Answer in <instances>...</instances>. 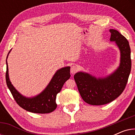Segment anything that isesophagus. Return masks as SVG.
I'll return each mask as SVG.
<instances>
[{
  "mask_svg": "<svg viewBox=\"0 0 135 135\" xmlns=\"http://www.w3.org/2000/svg\"><path fill=\"white\" fill-rule=\"evenodd\" d=\"M79 70V68L78 66H77L75 65H73V66H72L71 68V74H74L77 73Z\"/></svg>",
  "mask_w": 135,
  "mask_h": 135,
  "instance_id": "34e87169",
  "label": "esophagus"
}]
</instances>
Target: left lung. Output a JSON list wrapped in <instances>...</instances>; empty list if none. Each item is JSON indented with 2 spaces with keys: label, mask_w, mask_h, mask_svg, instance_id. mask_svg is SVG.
Instances as JSON below:
<instances>
[{
  "label": "left lung",
  "mask_w": 135,
  "mask_h": 135,
  "mask_svg": "<svg viewBox=\"0 0 135 135\" xmlns=\"http://www.w3.org/2000/svg\"><path fill=\"white\" fill-rule=\"evenodd\" d=\"M110 41H115L120 51V64L106 78H98L79 72L74 76L79 91L85 102L99 106L112 102L121 95L128 82L132 67L130 47L124 36L115 29H110Z\"/></svg>",
  "instance_id": "left-lung-1"
}]
</instances>
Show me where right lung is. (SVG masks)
I'll use <instances>...</instances> for the list:
<instances>
[{"label": "right lung", "instance_id": "add662e5", "mask_svg": "<svg viewBox=\"0 0 135 135\" xmlns=\"http://www.w3.org/2000/svg\"><path fill=\"white\" fill-rule=\"evenodd\" d=\"M71 77L70 67L61 68L56 71L47 88L39 95L32 98H27L18 93L8 77V69L7 62L5 79L8 88L16 103L24 109L33 113L47 114L53 112L56 108V97L66 82Z\"/></svg>", "mask_w": 135, "mask_h": 135}]
</instances>
